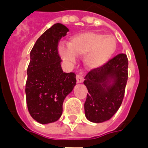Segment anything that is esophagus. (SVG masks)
I'll use <instances>...</instances> for the list:
<instances>
[{"label": "esophagus", "instance_id": "esophagus-1", "mask_svg": "<svg viewBox=\"0 0 148 148\" xmlns=\"http://www.w3.org/2000/svg\"><path fill=\"white\" fill-rule=\"evenodd\" d=\"M76 80H77V83H82V82L84 81L83 77L81 76V74H77V75Z\"/></svg>", "mask_w": 148, "mask_h": 148}]
</instances>
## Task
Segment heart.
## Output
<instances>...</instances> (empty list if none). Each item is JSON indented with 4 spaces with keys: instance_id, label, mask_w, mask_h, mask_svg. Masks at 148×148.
<instances>
[{
    "instance_id": "obj_1",
    "label": "heart",
    "mask_w": 148,
    "mask_h": 148,
    "mask_svg": "<svg viewBox=\"0 0 148 148\" xmlns=\"http://www.w3.org/2000/svg\"><path fill=\"white\" fill-rule=\"evenodd\" d=\"M116 39L112 35L96 32H84L73 36L67 46H61L59 53L64 60H74L83 57L86 67L90 70L101 68L109 61L116 51Z\"/></svg>"
}]
</instances>
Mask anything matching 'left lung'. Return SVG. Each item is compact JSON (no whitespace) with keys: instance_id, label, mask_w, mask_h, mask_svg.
I'll list each match as a JSON object with an SVG mask.
<instances>
[{"instance_id":"8db88e82","label":"left lung","mask_w":148,"mask_h":148,"mask_svg":"<svg viewBox=\"0 0 148 148\" xmlns=\"http://www.w3.org/2000/svg\"><path fill=\"white\" fill-rule=\"evenodd\" d=\"M127 66V55L120 53L86 75L84 84L88 94L84 112L88 121L102 123L110 119L119 109L128 77Z\"/></svg>"}]
</instances>
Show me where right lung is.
<instances>
[{"mask_svg": "<svg viewBox=\"0 0 148 148\" xmlns=\"http://www.w3.org/2000/svg\"><path fill=\"white\" fill-rule=\"evenodd\" d=\"M67 31L64 24H53L37 40L30 53L26 101L31 116L40 124L60 118L64 100L76 85V75L63 71L58 53V41Z\"/></svg>", "mask_w": 148, "mask_h": 148, "instance_id": "right-lung-1", "label": "right lung"}]
</instances>
